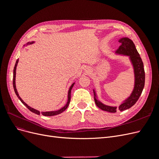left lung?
<instances>
[{
	"instance_id": "left-lung-1",
	"label": "left lung",
	"mask_w": 159,
	"mask_h": 159,
	"mask_svg": "<svg viewBox=\"0 0 159 159\" xmlns=\"http://www.w3.org/2000/svg\"><path fill=\"white\" fill-rule=\"evenodd\" d=\"M119 42L121 43V45L119 46V49L115 53L117 54L127 56L129 57V60L131 61V64L133 67L134 75V85L132 93L125 100H124L119 105L118 107L119 110L123 111L131 107L133 105L135 104L139 97L141 96L144 86H145V74L141 57L138 53L133 42L127 37L120 38ZM93 91L95 103L99 109L110 113H115L117 111V107L105 105L99 101L98 99L95 90L93 89Z\"/></svg>"
}]
</instances>
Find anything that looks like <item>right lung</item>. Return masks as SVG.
<instances>
[{
    "label": "right lung",
    "instance_id": "1",
    "mask_svg": "<svg viewBox=\"0 0 159 159\" xmlns=\"http://www.w3.org/2000/svg\"><path fill=\"white\" fill-rule=\"evenodd\" d=\"M33 43H34V42H28L26 45H30V44H33ZM25 46V45H24ZM18 59L16 60V64H15V66H14V70H13V88H14V92H15L16 95H17L18 98L20 100V102L25 105V106L29 109L30 111H32V113H34L37 115H40V114H42L43 115H44V116H54V115H58L60 113H61L63 111H64L68 108V105L70 104V99H71V89L72 88H73V86L74 85L75 83H73L71 84V85L70 86V88L68 90V101H67V103L66 104L64 105V106L63 107H61V109L57 110V111H46V112H40L39 111H38L35 109H34L31 107H30L29 105H28L24 101L21 99V98L19 96V94L18 93L17 91V89H16V82H15V80H16V66L18 65Z\"/></svg>",
    "mask_w": 159,
    "mask_h": 159
}]
</instances>
